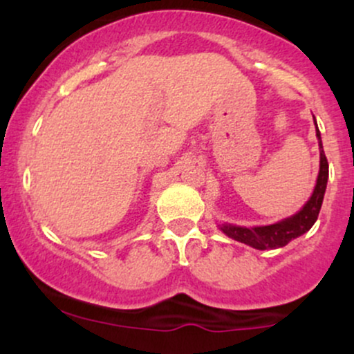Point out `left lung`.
Listing matches in <instances>:
<instances>
[{
    "instance_id": "left-lung-1",
    "label": "left lung",
    "mask_w": 354,
    "mask_h": 354,
    "mask_svg": "<svg viewBox=\"0 0 354 354\" xmlns=\"http://www.w3.org/2000/svg\"><path fill=\"white\" fill-rule=\"evenodd\" d=\"M316 136H318L319 143V173L318 180H316L315 191H313L311 198L308 200L306 205L298 213L293 214V216L281 219V221L274 223V225L254 226V228H246V226L236 225H221L219 230L226 236L233 238L234 241L245 243V245L254 248V250H276V248L286 246L291 239L301 236V234L311 230V226L318 219L328 183V160L326 154L323 151V143H321L318 126H316Z\"/></svg>"
}]
</instances>
